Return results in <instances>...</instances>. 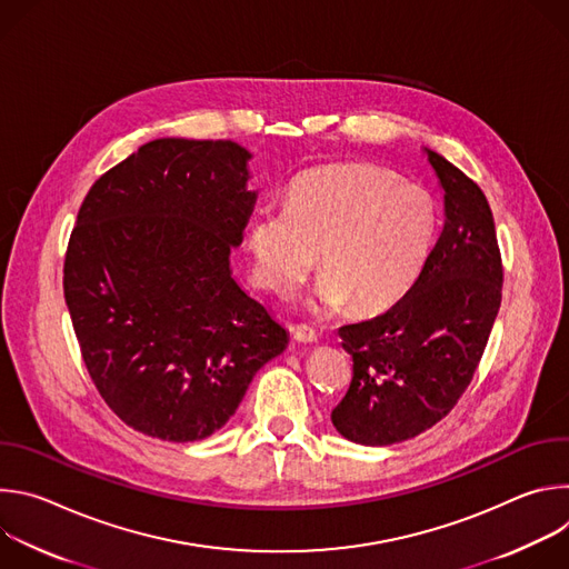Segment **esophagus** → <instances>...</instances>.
I'll use <instances>...</instances> for the list:
<instances>
[{
	"label": "esophagus",
	"instance_id": "obj_1",
	"mask_svg": "<svg viewBox=\"0 0 569 569\" xmlns=\"http://www.w3.org/2000/svg\"><path fill=\"white\" fill-rule=\"evenodd\" d=\"M292 338L297 342H301V345L317 342V333L310 327H306V323H295V327H292Z\"/></svg>",
	"mask_w": 569,
	"mask_h": 569
}]
</instances>
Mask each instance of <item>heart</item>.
I'll list each match as a JSON object with an SVG mask.
<instances>
[{"mask_svg": "<svg viewBox=\"0 0 569 569\" xmlns=\"http://www.w3.org/2000/svg\"><path fill=\"white\" fill-rule=\"evenodd\" d=\"M432 193L376 164H329L297 176L286 204H261L248 222L252 279L290 295L315 266L323 270L315 310L376 312L419 279L435 248Z\"/></svg>", "mask_w": 569, "mask_h": 569, "instance_id": "b5f03b06", "label": "heart"}]
</instances>
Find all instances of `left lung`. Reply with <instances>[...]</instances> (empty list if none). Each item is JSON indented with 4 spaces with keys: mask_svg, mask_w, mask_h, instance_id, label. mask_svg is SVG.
I'll return each instance as SVG.
<instances>
[{
    "mask_svg": "<svg viewBox=\"0 0 569 569\" xmlns=\"http://www.w3.org/2000/svg\"><path fill=\"white\" fill-rule=\"evenodd\" d=\"M446 222L415 286L387 312L340 329L353 360L331 415L362 446L408 441L439 423L468 389L502 303V254L483 191L435 150Z\"/></svg>",
    "mask_w": 569,
    "mask_h": 569,
    "instance_id": "1",
    "label": "left lung"
}]
</instances>
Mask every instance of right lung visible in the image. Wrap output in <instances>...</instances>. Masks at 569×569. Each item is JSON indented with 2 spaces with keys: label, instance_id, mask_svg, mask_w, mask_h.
Instances as JSON below:
<instances>
[{
  "label": "right lung",
  "instance_id": "obj_1",
  "mask_svg": "<svg viewBox=\"0 0 569 569\" xmlns=\"http://www.w3.org/2000/svg\"><path fill=\"white\" fill-rule=\"evenodd\" d=\"M248 159L227 139H154L78 209L62 268L73 333L108 408L141 435H213L288 345L229 272L257 200Z\"/></svg>",
  "mask_w": 569,
  "mask_h": 569
}]
</instances>
